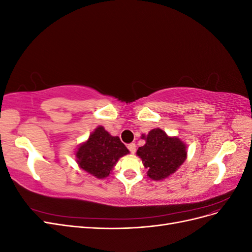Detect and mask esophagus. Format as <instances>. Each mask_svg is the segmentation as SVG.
Instances as JSON below:
<instances>
[{
  "instance_id": "esophagus-1",
  "label": "esophagus",
  "mask_w": 252,
  "mask_h": 252,
  "mask_svg": "<svg viewBox=\"0 0 252 252\" xmlns=\"http://www.w3.org/2000/svg\"><path fill=\"white\" fill-rule=\"evenodd\" d=\"M127 148L129 149V151H130L132 155H133V154H135L136 146H135V144H134V143H130V144H128V145H127Z\"/></svg>"
}]
</instances>
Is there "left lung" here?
Wrapping results in <instances>:
<instances>
[{"instance_id": "left-lung-1", "label": "left lung", "mask_w": 252, "mask_h": 252, "mask_svg": "<svg viewBox=\"0 0 252 252\" xmlns=\"http://www.w3.org/2000/svg\"><path fill=\"white\" fill-rule=\"evenodd\" d=\"M144 146L139 147L138 155L147 168V175L155 181L164 180L177 171L187 158L186 145L177 136H168L159 128H155L147 135Z\"/></svg>"}]
</instances>
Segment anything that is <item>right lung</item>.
Instances as JSON below:
<instances>
[{
  "mask_svg": "<svg viewBox=\"0 0 252 252\" xmlns=\"http://www.w3.org/2000/svg\"><path fill=\"white\" fill-rule=\"evenodd\" d=\"M128 154L129 150L119 136H112L103 126H98L88 140L80 145L75 157L83 170L96 179H104L110 174L119 158Z\"/></svg>",
  "mask_w": 252,
  "mask_h": 252,
  "instance_id": "add662e5",
  "label": "right lung"
}]
</instances>
